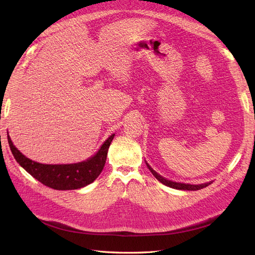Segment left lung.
Segmentation results:
<instances>
[{
  "label": "left lung",
  "mask_w": 255,
  "mask_h": 255,
  "mask_svg": "<svg viewBox=\"0 0 255 255\" xmlns=\"http://www.w3.org/2000/svg\"><path fill=\"white\" fill-rule=\"evenodd\" d=\"M145 161V165L146 167L149 168V170L152 172V174L156 177V180H158L161 184L166 185V186L168 187H171V188H174V189H180V190H199V189H202L206 186H208V185L212 184L213 181L211 182H207V183H203V184H189V183H181V182H174V181H171V180H168L166 179V177L161 176L160 174H158L154 169L146 163Z\"/></svg>",
  "instance_id": "8db88e82"
}]
</instances>
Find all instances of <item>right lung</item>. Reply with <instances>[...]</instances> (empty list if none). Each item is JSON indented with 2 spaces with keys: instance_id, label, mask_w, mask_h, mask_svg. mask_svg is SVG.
Instances as JSON below:
<instances>
[{
  "instance_id": "right-lung-1",
  "label": "right lung",
  "mask_w": 255,
  "mask_h": 255,
  "mask_svg": "<svg viewBox=\"0 0 255 255\" xmlns=\"http://www.w3.org/2000/svg\"><path fill=\"white\" fill-rule=\"evenodd\" d=\"M115 134H112L100 146L95 155L86 160L74 164H41L27 158L22 154L10 139L7 133V139L10 150L17 163L36 180L43 185L57 190H72L87 186L94 182L102 172L107 152L114 139Z\"/></svg>"
}]
</instances>
